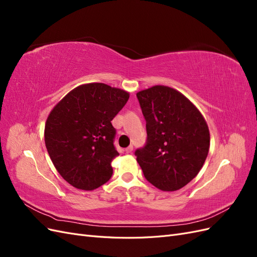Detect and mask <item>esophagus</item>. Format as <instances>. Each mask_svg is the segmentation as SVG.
Here are the masks:
<instances>
[{
	"instance_id": "1",
	"label": "esophagus",
	"mask_w": 257,
	"mask_h": 257,
	"mask_svg": "<svg viewBox=\"0 0 257 257\" xmlns=\"http://www.w3.org/2000/svg\"><path fill=\"white\" fill-rule=\"evenodd\" d=\"M132 151H133V146H130V147L125 148V152L126 153H131Z\"/></svg>"
}]
</instances>
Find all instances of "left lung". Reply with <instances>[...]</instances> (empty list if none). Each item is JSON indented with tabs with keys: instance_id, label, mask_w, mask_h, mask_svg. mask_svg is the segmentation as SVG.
I'll return each instance as SVG.
<instances>
[{
	"instance_id": "left-lung-1",
	"label": "left lung",
	"mask_w": 257,
	"mask_h": 257,
	"mask_svg": "<svg viewBox=\"0 0 257 257\" xmlns=\"http://www.w3.org/2000/svg\"><path fill=\"white\" fill-rule=\"evenodd\" d=\"M147 121L148 142L136 150L146 179L161 191L180 190L197 176L207 159L210 133L191 100L167 85L136 93Z\"/></svg>"
}]
</instances>
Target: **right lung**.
Here are the masks:
<instances>
[{
	"label": "right lung",
	"instance_id": "add662e5",
	"mask_svg": "<svg viewBox=\"0 0 257 257\" xmlns=\"http://www.w3.org/2000/svg\"><path fill=\"white\" fill-rule=\"evenodd\" d=\"M130 93L100 82L80 84L52 108L45 124V144L58 173L74 188L93 191L112 176L111 121Z\"/></svg>",
	"mask_w": 257,
	"mask_h": 257
}]
</instances>
